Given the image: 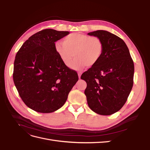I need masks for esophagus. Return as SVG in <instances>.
Returning <instances> with one entry per match:
<instances>
[{"mask_svg":"<svg viewBox=\"0 0 150 150\" xmlns=\"http://www.w3.org/2000/svg\"><path fill=\"white\" fill-rule=\"evenodd\" d=\"M78 76H79V79H81V74L80 73H78Z\"/></svg>","mask_w":150,"mask_h":150,"instance_id":"esophagus-1","label":"esophagus"}]
</instances>
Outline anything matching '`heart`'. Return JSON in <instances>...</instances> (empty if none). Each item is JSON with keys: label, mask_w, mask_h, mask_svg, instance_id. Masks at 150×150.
I'll use <instances>...</instances> for the list:
<instances>
[{"label": "heart", "mask_w": 150, "mask_h": 150, "mask_svg": "<svg viewBox=\"0 0 150 150\" xmlns=\"http://www.w3.org/2000/svg\"><path fill=\"white\" fill-rule=\"evenodd\" d=\"M62 44L56 43L55 49L64 64L79 70L84 67H90L96 65L101 59L104 52L102 40L98 37L74 33L66 36L62 40Z\"/></svg>", "instance_id": "heart-1"}]
</instances>
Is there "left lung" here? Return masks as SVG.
Wrapping results in <instances>:
<instances>
[{"label": "left lung", "mask_w": 150, "mask_h": 150, "mask_svg": "<svg viewBox=\"0 0 150 150\" xmlns=\"http://www.w3.org/2000/svg\"><path fill=\"white\" fill-rule=\"evenodd\" d=\"M100 38L104 44L101 59L81 75L87 83L84 94L91 110L111 115L121 110L133 85L134 62L126 44L118 36L98 30L88 34Z\"/></svg>", "instance_id": "obj_1"}]
</instances>
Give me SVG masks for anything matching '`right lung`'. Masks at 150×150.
<instances>
[{
    "mask_svg": "<svg viewBox=\"0 0 150 150\" xmlns=\"http://www.w3.org/2000/svg\"><path fill=\"white\" fill-rule=\"evenodd\" d=\"M68 31L46 29L34 34L16 54L13 80L22 100L32 110L49 113L61 108L78 81L76 71L66 66L55 42Z\"/></svg>",
    "mask_w": 150,
    "mask_h": 150,
    "instance_id": "obj_1",
    "label": "right lung"
}]
</instances>
